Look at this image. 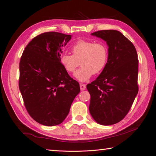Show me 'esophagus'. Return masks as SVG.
Masks as SVG:
<instances>
[{"mask_svg":"<svg viewBox=\"0 0 156 156\" xmlns=\"http://www.w3.org/2000/svg\"><path fill=\"white\" fill-rule=\"evenodd\" d=\"M80 88H81V91L84 90H85V88H86V85H85V84L81 83V84H80Z\"/></svg>","mask_w":156,"mask_h":156,"instance_id":"34e87169","label":"esophagus"}]
</instances>
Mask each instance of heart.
<instances>
[{
	"label": "heart",
	"instance_id": "obj_1",
	"mask_svg": "<svg viewBox=\"0 0 156 156\" xmlns=\"http://www.w3.org/2000/svg\"><path fill=\"white\" fill-rule=\"evenodd\" d=\"M73 55L64 53L60 58V63L68 73H73L75 79L80 82H85L90 79L93 73L101 72L104 69L108 60V49L101 42L79 40L71 48Z\"/></svg>",
	"mask_w": 156,
	"mask_h": 156
}]
</instances>
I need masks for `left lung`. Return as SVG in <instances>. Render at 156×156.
<instances>
[{
  "instance_id": "8db88e82",
  "label": "left lung",
  "mask_w": 156,
  "mask_h": 156,
  "mask_svg": "<svg viewBox=\"0 0 156 156\" xmlns=\"http://www.w3.org/2000/svg\"><path fill=\"white\" fill-rule=\"evenodd\" d=\"M106 41L108 60L95 81L88 84L89 111L103 126L121 121L138 93V56L133 44L119 31L100 30L91 34Z\"/></svg>"
}]
</instances>
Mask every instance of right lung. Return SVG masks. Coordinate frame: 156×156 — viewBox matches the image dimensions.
Wrapping results in <instances>:
<instances>
[{
	"mask_svg": "<svg viewBox=\"0 0 156 156\" xmlns=\"http://www.w3.org/2000/svg\"><path fill=\"white\" fill-rule=\"evenodd\" d=\"M71 38L72 35L59 32L42 33L29 42L21 56L19 87L28 112L40 124L62 123L80 92L79 83L60 61Z\"/></svg>",
	"mask_w": 156,
	"mask_h": 156,
	"instance_id": "obj_1",
	"label": "right lung"
}]
</instances>
